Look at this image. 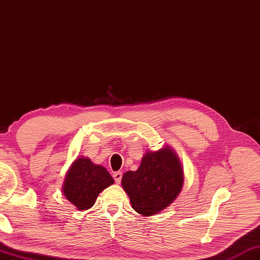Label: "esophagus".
<instances>
[{
	"mask_svg": "<svg viewBox=\"0 0 260 260\" xmlns=\"http://www.w3.org/2000/svg\"><path fill=\"white\" fill-rule=\"evenodd\" d=\"M113 178H114L115 182L118 184L119 182H121V180H122V172L121 171L114 172V174H113Z\"/></svg>",
	"mask_w": 260,
	"mask_h": 260,
	"instance_id": "34e87169",
	"label": "esophagus"
}]
</instances>
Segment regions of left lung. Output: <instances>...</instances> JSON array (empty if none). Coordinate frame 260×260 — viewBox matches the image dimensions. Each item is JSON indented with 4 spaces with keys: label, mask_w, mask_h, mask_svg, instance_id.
<instances>
[{
    "label": "left lung",
    "mask_w": 260,
    "mask_h": 260,
    "mask_svg": "<svg viewBox=\"0 0 260 260\" xmlns=\"http://www.w3.org/2000/svg\"><path fill=\"white\" fill-rule=\"evenodd\" d=\"M183 168L170 146L147 150L136 171L125 172L122 187L132 208L144 216L158 214L175 201L183 187Z\"/></svg>",
    "instance_id": "1"
}]
</instances>
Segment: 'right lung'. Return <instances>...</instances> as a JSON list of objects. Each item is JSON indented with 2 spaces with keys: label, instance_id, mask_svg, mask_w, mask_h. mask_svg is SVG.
<instances>
[{
  "label": "right lung",
  "instance_id": "obj_1",
  "mask_svg": "<svg viewBox=\"0 0 260 260\" xmlns=\"http://www.w3.org/2000/svg\"><path fill=\"white\" fill-rule=\"evenodd\" d=\"M114 183L103 166L95 165L84 156L78 157L66 174L62 193L80 211L91 209L98 196Z\"/></svg>",
  "mask_w": 260,
  "mask_h": 260
}]
</instances>
